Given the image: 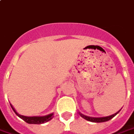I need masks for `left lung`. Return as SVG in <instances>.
<instances>
[{
  "mask_svg": "<svg viewBox=\"0 0 134 134\" xmlns=\"http://www.w3.org/2000/svg\"><path fill=\"white\" fill-rule=\"evenodd\" d=\"M120 110H119L118 112H116V114H113V115L111 116H105V117H91V116H87L83 115V114H82L80 113V114L82 118H84L86 120H88V121H90V122H107V121H108V120H110L113 117H114L118 113H119Z\"/></svg>",
  "mask_w": 134,
  "mask_h": 134,
  "instance_id": "left-lung-1",
  "label": "left lung"
}]
</instances>
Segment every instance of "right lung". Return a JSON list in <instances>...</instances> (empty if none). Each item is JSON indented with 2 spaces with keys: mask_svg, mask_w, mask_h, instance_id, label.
Here are the masks:
<instances>
[{
  "mask_svg": "<svg viewBox=\"0 0 134 134\" xmlns=\"http://www.w3.org/2000/svg\"><path fill=\"white\" fill-rule=\"evenodd\" d=\"M11 107L13 109L14 112L20 118L23 119L26 122L29 124H43L51 120L53 118V114H48L47 116H22L18 114L15 110V108L12 105H11Z\"/></svg>",
  "mask_w": 134,
  "mask_h": 134,
  "instance_id": "1",
  "label": "right lung"
}]
</instances>
